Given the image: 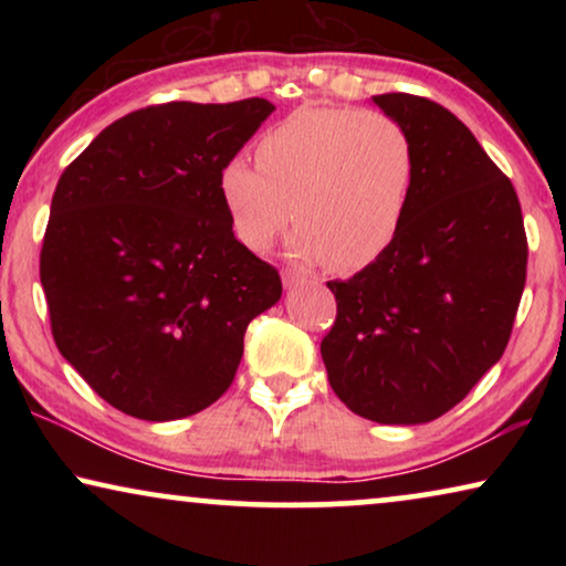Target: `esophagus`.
Segmentation results:
<instances>
[{"label":"esophagus","mask_w":566,"mask_h":566,"mask_svg":"<svg viewBox=\"0 0 566 566\" xmlns=\"http://www.w3.org/2000/svg\"><path fill=\"white\" fill-rule=\"evenodd\" d=\"M281 277H283V285H285V289H293V285H301V283H304V275L293 273V270H283Z\"/></svg>","instance_id":"34e87169"}]
</instances>
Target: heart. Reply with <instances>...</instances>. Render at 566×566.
<instances>
[{"mask_svg": "<svg viewBox=\"0 0 566 566\" xmlns=\"http://www.w3.org/2000/svg\"><path fill=\"white\" fill-rule=\"evenodd\" d=\"M254 157L258 167L229 159L219 172L223 211L250 250L265 252L293 219V260H327L329 270L355 273L397 239L412 200L417 154L389 115L301 105L260 136Z\"/></svg>", "mask_w": 566, "mask_h": 566, "instance_id": "heart-1", "label": "heart"}]
</instances>
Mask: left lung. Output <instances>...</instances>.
<instances>
[{
	"instance_id": "8db88e82",
	"label": "left lung",
	"mask_w": 566,
	"mask_h": 566,
	"mask_svg": "<svg viewBox=\"0 0 566 566\" xmlns=\"http://www.w3.org/2000/svg\"><path fill=\"white\" fill-rule=\"evenodd\" d=\"M370 99L412 138L415 190L389 250L327 283L337 319L322 360L355 415L422 424L505 353L528 242L513 182L451 111L405 92Z\"/></svg>"
}]
</instances>
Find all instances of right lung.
Returning <instances> with one entry per match:
<instances>
[{
	"label": "right lung",
	"instance_id": "1",
	"mask_svg": "<svg viewBox=\"0 0 566 566\" xmlns=\"http://www.w3.org/2000/svg\"><path fill=\"white\" fill-rule=\"evenodd\" d=\"M275 111L167 103L107 126L51 200L41 283L59 353L120 412L169 422L234 381L244 332L281 301L234 237L219 172Z\"/></svg>",
	"mask_w": 566,
	"mask_h": 566
}]
</instances>
